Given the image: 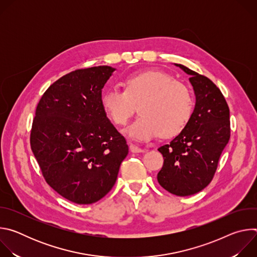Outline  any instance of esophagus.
Returning a JSON list of instances; mask_svg holds the SVG:
<instances>
[{"instance_id":"obj_1","label":"esophagus","mask_w":257,"mask_h":257,"mask_svg":"<svg viewBox=\"0 0 257 257\" xmlns=\"http://www.w3.org/2000/svg\"><path fill=\"white\" fill-rule=\"evenodd\" d=\"M129 149H130L131 153H135V154L136 153H144L145 152L144 149H141V148H139V146H137L135 144H132V143H130Z\"/></svg>"}]
</instances>
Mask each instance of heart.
Returning a JSON list of instances; mask_svg holds the SVG:
<instances>
[{"mask_svg":"<svg viewBox=\"0 0 257 257\" xmlns=\"http://www.w3.org/2000/svg\"><path fill=\"white\" fill-rule=\"evenodd\" d=\"M101 105L107 117L124 126L136 112L140 116L128 127V135L148 141L159 134L170 138L186 128L194 111L191 90L161 71H146L127 76L123 89L109 88L101 95Z\"/></svg>","mask_w":257,"mask_h":257,"instance_id":"obj_1","label":"heart"}]
</instances>
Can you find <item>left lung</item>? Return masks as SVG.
<instances>
[{
  "instance_id": "left-lung-1",
  "label": "left lung",
  "mask_w": 257,
  "mask_h": 257,
  "mask_svg": "<svg viewBox=\"0 0 257 257\" xmlns=\"http://www.w3.org/2000/svg\"><path fill=\"white\" fill-rule=\"evenodd\" d=\"M176 65L190 75L196 102L186 128L158 150L164 157L158 181L170 193L188 196L204 189L213 179L231 136L230 108L209 78Z\"/></svg>"
}]
</instances>
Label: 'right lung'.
Masks as SVG:
<instances>
[{
    "label": "right lung",
    "instance_id": "obj_1",
    "mask_svg": "<svg viewBox=\"0 0 257 257\" xmlns=\"http://www.w3.org/2000/svg\"><path fill=\"white\" fill-rule=\"evenodd\" d=\"M115 69H77L55 81L35 109L30 148L48 184L64 198L91 204L115 185L128 155L106 118L101 89Z\"/></svg>",
    "mask_w": 257,
    "mask_h": 257
}]
</instances>
